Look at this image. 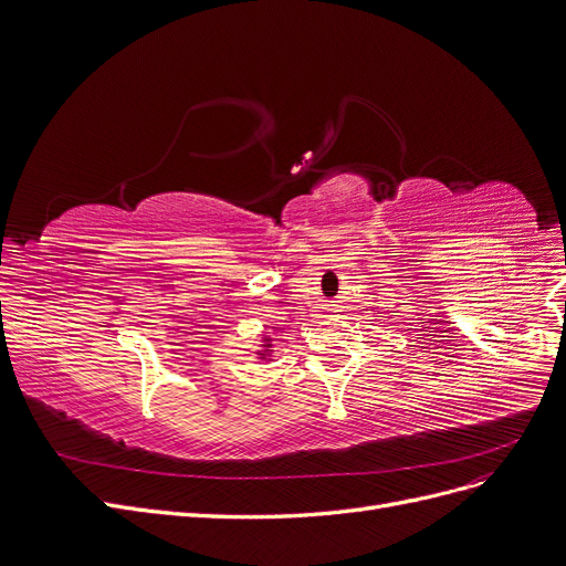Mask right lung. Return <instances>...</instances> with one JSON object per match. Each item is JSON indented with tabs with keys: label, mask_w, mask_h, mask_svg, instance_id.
<instances>
[{
	"label": "right lung",
	"mask_w": 566,
	"mask_h": 566,
	"mask_svg": "<svg viewBox=\"0 0 566 566\" xmlns=\"http://www.w3.org/2000/svg\"><path fill=\"white\" fill-rule=\"evenodd\" d=\"M272 340L270 338H263V352H259V359H265V357H270V354H272V345H270Z\"/></svg>",
	"instance_id": "1"
}]
</instances>
